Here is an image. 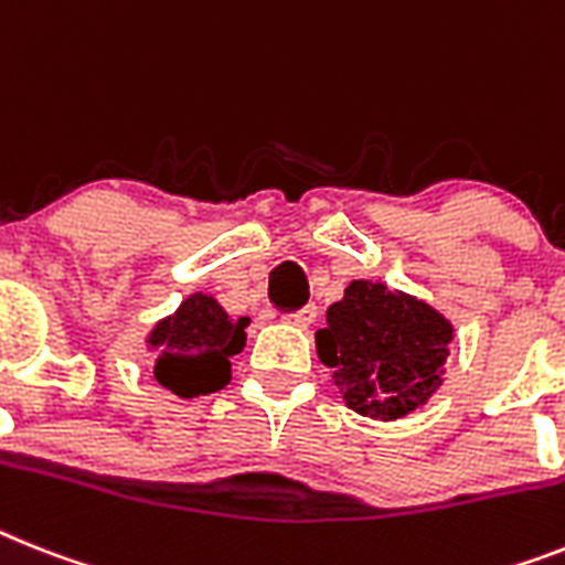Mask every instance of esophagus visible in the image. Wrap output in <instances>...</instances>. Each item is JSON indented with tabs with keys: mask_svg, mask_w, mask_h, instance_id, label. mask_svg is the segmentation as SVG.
<instances>
[{
	"mask_svg": "<svg viewBox=\"0 0 565 565\" xmlns=\"http://www.w3.org/2000/svg\"><path fill=\"white\" fill-rule=\"evenodd\" d=\"M315 317H317L315 306H306V309H300V311H294V315H288L286 320H288V323H294V326H300V329H309V326L315 323Z\"/></svg>",
	"mask_w": 565,
	"mask_h": 565,
	"instance_id": "34e87169",
	"label": "esophagus"
}]
</instances>
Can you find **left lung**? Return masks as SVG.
Returning <instances> with one entry per match:
<instances>
[{"label": "left lung", "instance_id": "8db88e82", "mask_svg": "<svg viewBox=\"0 0 565 565\" xmlns=\"http://www.w3.org/2000/svg\"><path fill=\"white\" fill-rule=\"evenodd\" d=\"M315 338L317 355L334 370L347 407L395 422L427 404L441 386L454 326L409 294L352 279Z\"/></svg>", "mask_w": 565, "mask_h": 565}]
</instances>
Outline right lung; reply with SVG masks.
<instances>
[{"label":"right lung","instance_id":"1","mask_svg":"<svg viewBox=\"0 0 565 565\" xmlns=\"http://www.w3.org/2000/svg\"><path fill=\"white\" fill-rule=\"evenodd\" d=\"M248 323V317L231 320L210 294H190L147 338L156 352V381L179 398L222 390L231 381V358L245 347Z\"/></svg>","mask_w":565,"mask_h":565}]
</instances>
